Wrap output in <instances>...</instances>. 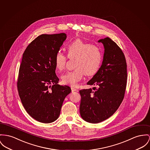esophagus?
Segmentation results:
<instances>
[{"instance_id":"obj_1","label":"esophagus","mask_w":150,"mask_h":150,"mask_svg":"<svg viewBox=\"0 0 150 150\" xmlns=\"http://www.w3.org/2000/svg\"><path fill=\"white\" fill-rule=\"evenodd\" d=\"M71 91H72V92L75 91H77V89L76 88H71Z\"/></svg>"}]
</instances>
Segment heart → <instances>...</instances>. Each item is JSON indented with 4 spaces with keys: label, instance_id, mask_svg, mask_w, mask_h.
I'll use <instances>...</instances> for the list:
<instances>
[{
    "label": "heart",
    "instance_id": "obj_1",
    "mask_svg": "<svg viewBox=\"0 0 150 150\" xmlns=\"http://www.w3.org/2000/svg\"><path fill=\"white\" fill-rule=\"evenodd\" d=\"M68 56L58 50L54 56V65L59 70L65 68L68 58L75 59L73 71H68L62 76V82L74 87L82 80L85 74L93 76L100 69L103 59L101 48L96 44H91L80 39L74 40L67 45Z\"/></svg>",
    "mask_w": 150,
    "mask_h": 150
}]
</instances>
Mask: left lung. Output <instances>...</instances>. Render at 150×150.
<instances>
[{
    "instance_id": "obj_1",
    "label": "left lung",
    "mask_w": 150,
    "mask_h": 150,
    "mask_svg": "<svg viewBox=\"0 0 150 150\" xmlns=\"http://www.w3.org/2000/svg\"><path fill=\"white\" fill-rule=\"evenodd\" d=\"M105 52L100 69L87 85L92 89L80 90V114L85 121L97 123L107 120L117 110L123 100L127 79L123 52L109 38L98 41Z\"/></svg>"
}]
</instances>
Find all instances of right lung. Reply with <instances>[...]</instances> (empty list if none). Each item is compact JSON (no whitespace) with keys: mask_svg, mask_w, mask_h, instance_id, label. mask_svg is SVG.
Instances as JSON below:
<instances>
[{"mask_svg":"<svg viewBox=\"0 0 150 150\" xmlns=\"http://www.w3.org/2000/svg\"><path fill=\"white\" fill-rule=\"evenodd\" d=\"M67 39L64 33L42 34L28 45L23 54L17 87L21 103L31 117L44 123L57 120L68 86L58 84L54 56Z\"/></svg>","mask_w":150,"mask_h":150,"instance_id":"add662e5","label":"right lung"}]
</instances>
